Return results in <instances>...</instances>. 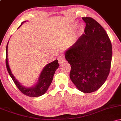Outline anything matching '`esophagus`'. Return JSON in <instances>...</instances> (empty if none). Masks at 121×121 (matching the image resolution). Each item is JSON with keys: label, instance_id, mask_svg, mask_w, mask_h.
Instances as JSON below:
<instances>
[{"label": "esophagus", "instance_id": "esophagus-1", "mask_svg": "<svg viewBox=\"0 0 121 121\" xmlns=\"http://www.w3.org/2000/svg\"><path fill=\"white\" fill-rule=\"evenodd\" d=\"M58 61H59V63L60 64H61L65 62V58L62 56H60L59 57V58H58Z\"/></svg>", "mask_w": 121, "mask_h": 121}]
</instances>
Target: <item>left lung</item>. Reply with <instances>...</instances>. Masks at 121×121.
<instances>
[{
	"instance_id": "1",
	"label": "left lung",
	"mask_w": 121,
	"mask_h": 121,
	"mask_svg": "<svg viewBox=\"0 0 121 121\" xmlns=\"http://www.w3.org/2000/svg\"><path fill=\"white\" fill-rule=\"evenodd\" d=\"M84 32L65 52L71 66L70 80L79 91L94 92L102 86L109 76L112 59V45L108 34L97 21L82 17Z\"/></svg>"
}]
</instances>
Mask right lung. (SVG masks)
Segmentation results:
<instances>
[{
    "instance_id": "1",
    "label": "right lung",
    "mask_w": 121,
    "mask_h": 121,
    "mask_svg": "<svg viewBox=\"0 0 121 121\" xmlns=\"http://www.w3.org/2000/svg\"><path fill=\"white\" fill-rule=\"evenodd\" d=\"M19 26V28L22 26V24ZM8 44L6 47V59H5V63H6V67L7 71L10 75L12 80L14 82L15 84L17 87L20 90V91L24 95L30 97H39L44 94L48 90V87H49L50 85L52 82L53 77L54 74L56 69L59 68V63L58 60H56L54 61L51 63L48 64L40 73L38 81H37L36 84L34 86L31 87H27L23 86L22 85L20 82L15 78L13 74H12L11 70L9 66L8 62Z\"/></svg>"
}]
</instances>
